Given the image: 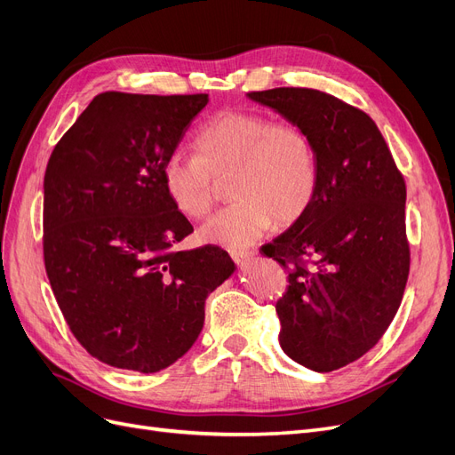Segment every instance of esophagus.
<instances>
[{
	"mask_svg": "<svg viewBox=\"0 0 455 455\" xmlns=\"http://www.w3.org/2000/svg\"><path fill=\"white\" fill-rule=\"evenodd\" d=\"M253 255H255L253 251H249V249H232L230 251V257L236 264H245L249 259H253Z\"/></svg>",
	"mask_w": 455,
	"mask_h": 455,
	"instance_id": "esophagus-1",
	"label": "esophagus"
}]
</instances>
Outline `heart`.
I'll list each match as a JSON object with an SVG mask.
<instances>
[{
  "instance_id": "obj_1",
  "label": "heart",
  "mask_w": 455,
  "mask_h": 455,
  "mask_svg": "<svg viewBox=\"0 0 455 455\" xmlns=\"http://www.w3.org/2000/svg\"><path fill=\"white\" fill-rule=\"evenodd\" d=\"M195 154H172L163 164V181L176 208L191 219L210 213L217 181L230 176L234 198L202 227V238L227 247H245L277 223H292L316 193L315 146L292 124L270 116L225 110L200 127Z\"/></svg>"
}]
</instances>
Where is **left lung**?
<instances>
[{
	"mask_svg": "<svg viewBox=\"0 0 455 455\" xmlns=\"http://www.w3.org/2000/svg\"><path fill=\"white\" fill-rule=\"evenodd\" d=\"M247 97L306 131L315 146L311 204L262 251L289 270L275 306L281 348L299 365L330 373L373 348L401 306L411 266L405 180L360 108L309 88Z\"/></svg>",
	"mask_w": 455,
	"mask_h": 455,
	"instance_id": "obj_1",
	"label": "left lung"
}]
</instances>
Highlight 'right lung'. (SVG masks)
<instances>
[{"instance_id": "1", "label": "right lung", "mask_w": 455, "mask_h": 455, "mask_svg": "<svg viewBox=\"0 0 455 455\" xmlns=\"http://www.w3.org/2000/svg\"><path fill=\"white\" fill-rule=\"evenodd\" d=\"M208 100L100 93L48 159L46 275L78 343L112 367L172 365L204 326L208 294L236 270L217 245L176 249L193 227L163 181L164 161Z\"/></svg>"}]
</instances>
